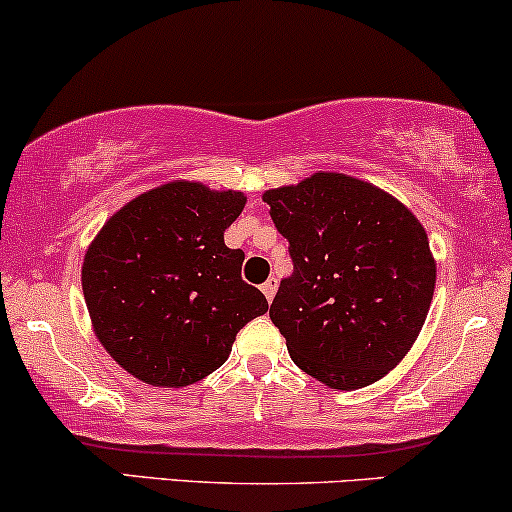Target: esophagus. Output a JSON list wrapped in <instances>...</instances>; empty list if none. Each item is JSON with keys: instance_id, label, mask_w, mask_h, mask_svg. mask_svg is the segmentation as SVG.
<instances>
[{"instance_id": "esophagus-1", "label": "esophagus", "mask_w": 512, "mask_h": 512, "mask_svg": "<svg viewBox=\"0 0 512 512\" xmlns=\"http://www.w3.org/2000/svg\"><path fill=\"white\" fill-rule=\"evenodd\" d=\"M261 289H263V294H266V299L273 301V296L277 292V280H275V277H270V280L263 282Z\"/></svg>"}]
</instances>
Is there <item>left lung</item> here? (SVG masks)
I'll return each instance as SVG.
<instances>
[{"label": "left lung", "mask_w": 512, "mask_h": 512, "mask_svg": "<svg viewBox=\"0 0 512 512\" xmlns=\"http://www.w3.org/2000/svg\"><path fill=\"white\" fill-rule=\"evenodd\" d=\"M263 201L294 273L270 320L292 361L332 389L377 382L406 356L430 311L437 268L401 201L342 173H315Z\"/></svg>", "instance_id": "obj_1"}]
</instances>
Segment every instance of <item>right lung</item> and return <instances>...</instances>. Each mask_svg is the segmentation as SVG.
Here are the masks:
<instances>
[{"label":"right lung","mask_w":512,"mask_h":512,"mask_svg":"<svg viewBox=\"0 0 512 512\" xmlns=\"http://www.w3.org/2000/svg\"><path fill=\"white\" fill-rule=\"evenodd\" d=\"M244 204L242 192L170 182L123 206L87 249L82 294L94 332L137 380H204L268 311L261 289L242 280L244 251L223 239Z\"/></svg>","instance_id":"obj_1"}]
</instances>
